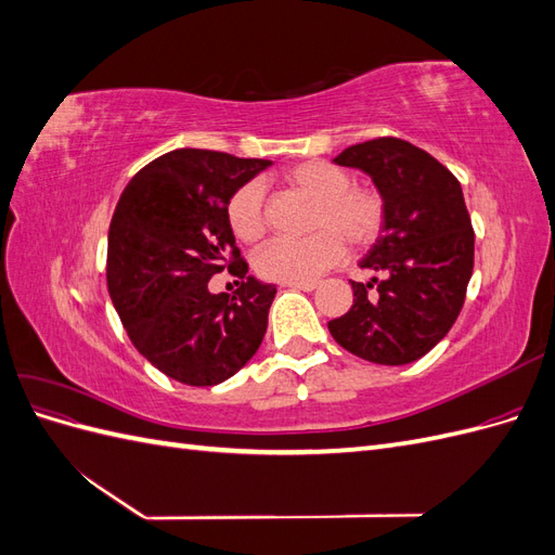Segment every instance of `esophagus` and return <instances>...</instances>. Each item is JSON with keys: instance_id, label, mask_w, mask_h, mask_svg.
<instances>
[{"instance_id": "esophagus-1", "label": "esophagus", "mask_w": 555, "mask_h": 555, "mask_svg": "<svg viewBox=\"0 0 555 555\" xmlns=\"http://www.w3.org/2000/svg\"><path fill=\"white\" fill-rule=\"evenodd\" d=\"M284 287L300 289V292H312V289H317V282H284Z\"/></svg>"}]
</instances>
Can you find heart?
I'll return each instance as SVG.
<instances>
[{
  "label": "heart",
  "mask_w": 555,
  "mask_h": 555,
  "mask_svg": "<svg viewBox=\"0 0 555 555\" xmlns=\"http://www.w3.org/2000/svg\"><path fill=\"white\" fill-rule=\"evenodd\" d=\"M289 190L314 201L310 212L312 236L304 241H271L263 245L255 266L263 280L310 282L338 263L343 241L363 249L373 245L386 224V198L375 188H357L354 176L326 159L296 164L282 176ZM227 222L233 236L257 243L266 233V206L259 182H245L227 201Z\"/></svg>",
  "instance_id": "obj_1"
}]
</instances>
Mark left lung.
I'll use <instances>...</instances> for the list:
<instances>
[{"instance_id": "1", "label": "left lung", "mask_w": 555, "mask_h": 555, "mask_svg": "<svg viewBox=\"0 0 555 555\" xmlns=\"http://www.w3.org/2000/svg\"><path fill=\"white\" fill-rule=\"evenodd\" d=\"M335 162L373 178L386 198V224L361 261L382 280L351 282L354 306L331 319L328 331L365 361L412 363L449 333L473 278L475 229L461 182L426 150L396 137L351 145Z\"/></svg>"}]
</instances>
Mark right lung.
Segmentation results:
<instances>
[{
  "instance_id": "add662e5",
  "label": "right lung",
  "mask_w": 555,
  "mask_h": 555,
  "mask_svg": "<svg viewBox=\"0 0 555 555\" xmlns=\"http://www.w3.org/2000/svg\"><path fill=\"white\" fill-rule=\"evenodd\" d=\"M268 159L217 150H171L129 180L108 229L106 282L122 326L157 371L215 386L257 354L275 284L247 275L227 222V201ZM240 278L233 295H210L212 274Z\"/></svg>"
}]
</instances>
